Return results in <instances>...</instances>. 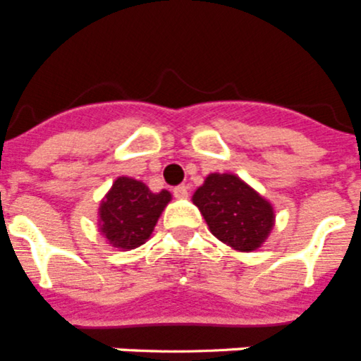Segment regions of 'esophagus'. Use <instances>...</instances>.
Here are the masks:
<instances>
[{"label":"esophagus","mask_w":361,"mask_h":361,"mask_svg":"<svg viewBox=\"0 0 361 361\" xmlns=\"http://www.w3.org/2000/svg\"><path fill=\"white\" fill-rule=\"evenodd\" d=\"M173 195L177 197V199H186V197H188V186L173 188Z\"/></svg>","instance_id":"1"}]
</instances>
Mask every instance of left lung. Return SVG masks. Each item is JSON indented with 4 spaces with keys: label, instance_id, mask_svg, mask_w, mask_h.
<instances>
[{
    "label": "left lung",
    "instance_id": "obj_1",
    "mask_svg": "<svg viewBox=\"0 0 361 361\" xmlns=\"http://www.w3.org/2000/svg\"><path fill=\"white\" fill-rule=\"evenodd\" d=\"M209 231L237 251H255L275 226L269 200L233 173H212L193 193Z\"/></svg>",
    "mask_w": 361,
    "mask_h": 361
}]
</instances>
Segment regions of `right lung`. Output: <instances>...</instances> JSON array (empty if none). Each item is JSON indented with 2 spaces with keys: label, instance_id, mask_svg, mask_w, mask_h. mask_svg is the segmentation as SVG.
Wrapping results in <instances>:
<instances>
[{
  "label": "right lung",
  "instance_id": "1",
  "mask_svg": "<svg viewBox=\"0 0 361 361\" xmlns=\"http://www.w3.org/2000/svg\"><path fill=\"white\" fill-rule=\"evenodd\" d=\"M170 200V191L153 193L141 180L119 177L99 206V228L111 247H139L149 238Z\"/></svg>",
  "mask_w": 361,
  "mask_h": 361
}]
</instances>
